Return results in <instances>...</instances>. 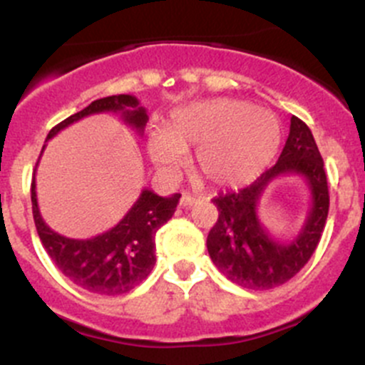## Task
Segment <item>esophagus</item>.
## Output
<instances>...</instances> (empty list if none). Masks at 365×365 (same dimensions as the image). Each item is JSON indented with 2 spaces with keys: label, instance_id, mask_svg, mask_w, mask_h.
<instances>
[{
  "label": "esophagus",
  "instance_id": "1",
  "mask_svg": "<svg viewBox=\"0 0 365 365\" xmlns=\"http://www.w3.org/2000/svg\"><path fill=\"white\" fill-rule=\"evenodd\" d=\"M197 203H200V197L190 196V194H183L182 200H180V206H183V208H192Z\"/></svg>",
  "mask_w": 365,
  "mask_h": 365
}]
</instances>
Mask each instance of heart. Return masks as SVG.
Wrapping results in <instances>:
<instances>
[{
    "label": "heart",
    "instance_id": "1",
    "mask_svg": "<svg viewBox=\"0 0 365 365\" xmlns=\"http://www.w3.org/2000/svg\"><path fill=\"white\" fill-rule=\"evenodd\" d=\"M281 123L270 111L237 98H213L173 109L164 128H152L146 150L157 168L175 171L185 150L196 148V168L217 185L256 178L277 153Z\"/></svg>",
    "mask_w": 365,
    "mask_h": 365
}]
</instances>
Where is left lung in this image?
<instances>
[{"label": "left lung", "instance_id": "obj_1", "mask_svg": "<svg viewBox=\"0 0 365 365\" xmlns=\"http://www.w3.org/2000/svg\"><path fill=\"white\" fill-rule=\"evenodd\" d=\"M281 175H300L312 192L304 226L289 242L275 239L257 215L264 190ZM219 219L210 230L206 247L213 264L230 281L247 289H272L295 277L316 251L329 215V185L312 132L292 116L289 135L274 168L251 185L213 200Z\"/></svg>", "mask_w": 365, "mask_h": 365}]
</instances>
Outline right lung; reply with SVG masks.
Segmentation results:
<instances>
[{
    "label": "right lung",
    "mask_w": 365,
    "mask_h": 365,
    "mask_svg": "<svg viewBox=\"0 0 365 365\" xmlns=\"http://www.w3.org/2000/svg\"><path fill=\"white\" fill-rule=\"evenodd\" d=\"M98 113L121 114V120L135 128L139 135H143L148 121L146 109L139 106L138 98L132 95H113L91 102L83 111L58 123L51 128L47 139L54 138L73 121ZM178 200L180 194L162 197L153 190L143 189L138 201L116 226L93 238L76 240L47 226L40 215L35 178L31 182L33 219L49 257L73 284L106 297L123 295L148 277L155 264V233L171 219Z\"/></svg>",
    "instance_id": "1"
}]
</instances>
